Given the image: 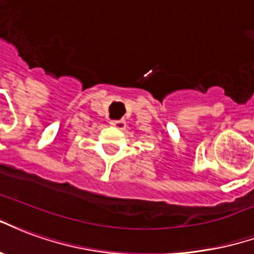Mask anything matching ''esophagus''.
Wrapping results in <instances>:
<instances>
[{"mask_svg":"<svg viewBox=\"0 0 254 254\" xmlns=\"http://www.w3.org/2000/svg\"><path fill=\"white\" fill-rule=\"evenodd\" d=\"M111 126H114L116 128L123 129L126 127V120L125 119H119V120H111Z\"/></svg>","mask_w":254,"mask_h":254,"instance_id":"esophagus-1","label":"esophagus"}]
</instances>
